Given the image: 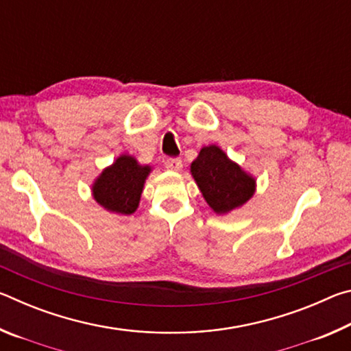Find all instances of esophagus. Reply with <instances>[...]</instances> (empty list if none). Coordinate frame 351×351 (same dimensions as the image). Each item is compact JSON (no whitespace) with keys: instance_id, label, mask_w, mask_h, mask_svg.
<instances>
[{"instance_id":"34e87169","label":"esophagus","mask_w":351,"mask_h":351,"mask_svg":"<svg viewBox=\"0 0 351 351\" xmlns=\"http://www.w3.org/2000/svg\"><path fill=\"white\" fill-rule=\"evenodd\" d=\"M165 167H167L169 170L178 171V170L182 169V161L180 158H169L167 161H165Z\"/></svg>"}]
</instances>
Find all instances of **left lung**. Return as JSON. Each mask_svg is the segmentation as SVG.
I'll use <instances>...</instances> for the list:
<instances>
[{
  "mask_svg": "<svg viewBox=\"0 0 351 351\" xmlns=\"http://www.w3.org/2000/svg\"><path fill=\"white\" fill-rule=\"evenodd\" d=\"M190 171L207 204L219 215L243 206L255 192L254 178L217 145L201 148Z\"/></svg>",
  "mask_w": 351,
  "mask_h": 351,
  "instance_id": "left-lung-1",
  "label": "left lung"
}]
</instances>
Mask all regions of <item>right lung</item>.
Here are the masks:
<instances>
[{"instance_id": "add662e5", "label": "right lung", "mask_w": 351, "mask_h": 351, "mask_svg": "<svg viewBox=\"0 0 351 351\" xmlns=\"http://www.w3.org/2000/svg\"><path fill=\"white\" fill-rule=\"evenodd\" d=\"M150 171V165H139L133 156L122 154L100 173L93 186V197L106 210L132 215Z\"/></svg>"}]
</instances>
